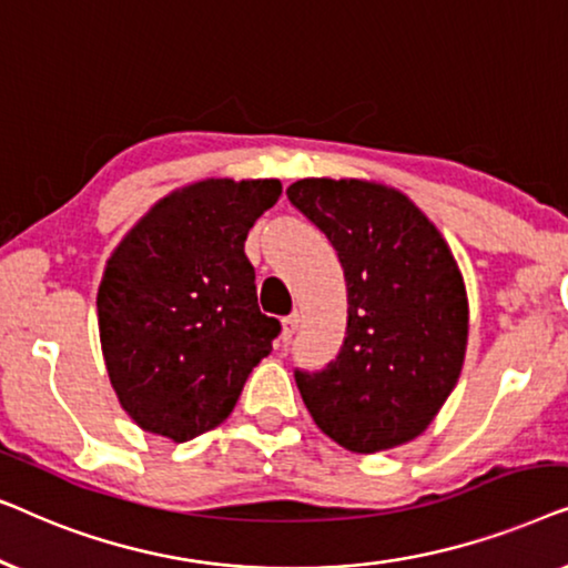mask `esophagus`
Segmentation results:
<instances>
[{
	"instance_id": "1",
	"label": "esophagus",
	"mask_w": 568,
	"mask_h": 568,
	"mask_svg": "<svg viewBox=\"0 0 568 568\" xmlns=\"http://www.w3.org/2000/svg\"><path fill=\"white\" fill-rule=\"evenodd\" d=\"M297 325H300V315L297 313H292V315L284 317V321H282V341H284V344L294 336Z\"/></svg>"
}]
</instances>
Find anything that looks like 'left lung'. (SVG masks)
<instances>
[{
    "mask_svg": "<svg viewBox=\"0 0 568 568\" xmlns=\"http://www.w3.org/2000/svg\"><path fill=\"white\" fill-rule=\"evenodd\" d=\"M336 247L346 336L321 372L294 369L302 400L341 447L383 453L416 439L460 377L468 297L445 237L400 191L305 178L286 189Z\"/></svg>",
    "mask_w": 568,
    "mask_h": 568,
    "instance_id": "1",
    "label": "left lung"
}]
</instances>
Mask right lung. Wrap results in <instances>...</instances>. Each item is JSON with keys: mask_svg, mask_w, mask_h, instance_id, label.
<instances>
[{"mask_svg": "<svg viewBox=\"0 0 568 568\" xmlns=\"http://www.w3.org/2000/svg\"><path fill=\"white\" fill-rule=\"evenodd\" d=\"M278 181L209 178L170 193L108 258L98 325L108 377L144 432L189 442L232 414L282 323L261 313L245 237Z\"/></svg>", "mask_w": 568, "mask_h": 568, "instance_id": "right-lung-1", "label": "right lung"}]
</instances>
